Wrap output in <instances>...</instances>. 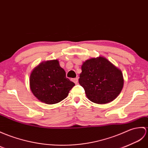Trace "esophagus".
<instances>
[{
    "label": "esophagus",
    "instance_id": "34e87169",
    "mask_svg": "<svg viewBox=\"0 0 148 148\" xmlns=\"http://www.w3.org/2000/svg\"><path fill=\"white\" fill-rule=\"evenodd\" d=\"M72 81H73L75 84H77V82H78V77H75V78H74L72 79Z\"/></svg>",
    "mask_w": 148,
    "mask_h": 148
}]
</instances>
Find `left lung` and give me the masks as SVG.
Listing matches in <instances>:
<instances>
[{"instance_id": "1", "label": "left lung", "mask_w": 148, "mask_h": 148, "mask_svg": "<svg viewBox=\"0 0 148 148\" xmlns=\"http://www.w3.org/2000/svg\"><path fill=\"white\" fill-rule=\"evenodd\" d=\"M81 70L79 82L92 102L107 103L121 93L123 86L122 71L106 58L99 57L88 60Z\"/></svg>"}]
</instances>
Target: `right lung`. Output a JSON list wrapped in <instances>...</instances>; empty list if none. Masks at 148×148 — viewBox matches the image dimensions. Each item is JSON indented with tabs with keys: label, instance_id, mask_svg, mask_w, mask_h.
Here are the masks:
<instances>
[{
	"label": "right lung",
	"instance_id": "1",
	"mask_svg": "<svg viewBox=\"0 0 148 148\" xmlns=\"http://www.w3.org/2000/svg\"><path fill=\"white\" fill-rule=\"evenodd\" d=\"M75 84L66 77L57 60L43 62L30 75L29 86L40 101L56 104L66 98Z\"/></svg>",
	"mask_w": 148,
	"mask_h": 148
}]
</instances>
